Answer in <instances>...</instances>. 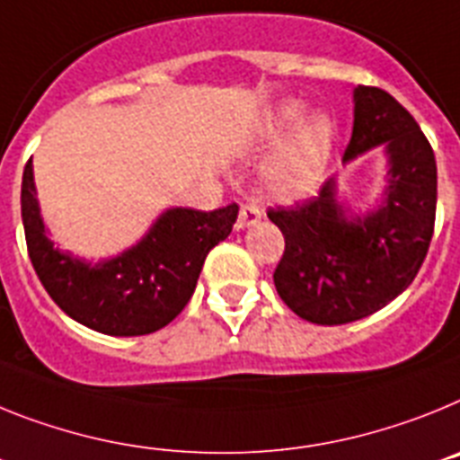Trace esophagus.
I'll use <instances>...</instances> for the list:
<instances>
[{"label": "esophagus", "mask_w": 460, "mask_h": 460, "mask_svg": "<svg viewBox=\"0 0 460 460\" xmlns=\"http://www.w3.org/2000/svg\"><path fill=\"white\" fill-rule=\"evenodd\" d=\"M259 219H261V208L254 206V203H243L235 226H238V229H245V226L257 225Z\"/></svg>", "instance_id": "1"}]
</instances>
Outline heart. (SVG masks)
Instances as JSON below:
<instances>
[{
  "label": "heart",
  "instance_id": "b5f03b06",
  "mask_svg": "<svg viewBox=\"0 0 460 460\" xmlns=\"http://www.w3.org/2000/svg\"><path fill=\"white\" fill-rule=\"evenodd\" d=\"M303 113L305 103L285 102L261 122L266 138H278L296 127L263 166V182L279 199L310 197L324 181L338 141V127L329 115L313 113L301 119Z\"/></svg>",
  "mask_w": 460,
  "mask_h": 460
}]
</instances>
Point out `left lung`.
<instances>
[{
  "instance_id": "left-lung-1",
  "label": "left lung",
  "mask_w": 460,
  "mask_h": 460,
  "mask_svg": "<svg viewBox=\"0 0 460 460\" xmlns=\"http://www.w3.org/2000/svg\"><path fill=\"white\" fill-rule=\"evenodd\" d=\"M377 146H385L389 181L382 206L363 217L342 203L335 178L319 197L269 210L285 235L275 289L313 324H349L377 313L410 287L429 252L438 203L433 147L389 92L358 85L345 162Z\"/></svg>"
}]
</instances>
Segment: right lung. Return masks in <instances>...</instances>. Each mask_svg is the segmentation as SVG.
Masks as SVG:
<instances>
[{
    "label": "right lung",
    "instance_id": "right-lung-1",
    "mask_svg": "<svg viewBox=\"0 0 460 460\" xmlns=\"http://www.w3.org/2000/svg\"><path fill=\"white\" fill-rule=\"evenodd\" d=\"M20 208L31 266L50 298L78 324L106 335H146L173 322L194 294L208 252L238 217L235 203L210 213L169 208L119 257L87 263L48 238L31 159L22 173Z\"/></svg>",
    "mask_w": 460,
    "mask_h": 460
}]
</instances>
